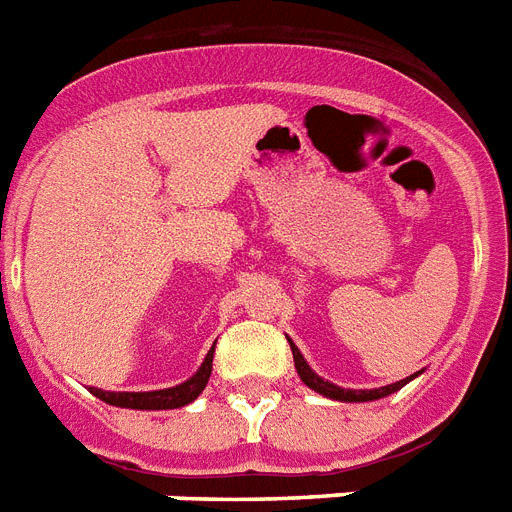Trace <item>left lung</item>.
<instances>
[{
    "mask_svg": "<svg viewBox=\"0 0 512 512\" xmlns=\"http://www.w3.org/2000/svg\"><path fill=\"white\" fill-rule=\"evenodd\" d=\"M287 342H290V350H293L295 371H298L301 382L306 384V387H311L314 392H319V395H324V398L337 400V403H371V400H382V398H387V395H392V392L403 390L405 384L421 374V371H416V374L400 379V382H392V384H387V387H374V390H345V387H337V384H332V382H327V379L319 377V374H316V371L308 366V361L303 358V353L298 350V345H295L290 337H287Z\"/></svg>",
    "mask_w": 512,
    "mask_h": 512,
    "instance_id": "8db88e82",
    "label": "left lung"
}]
</instances>
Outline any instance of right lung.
Wrapping results in <instances>:
<instances>
[{
  "mask_svg": "<svg viewBox=\"0 0 512 512\" xmlns=\"http://www.w3.org/2000/svg\"><path fill=\"white\" fill-rule=\"evenodd\" d=\"M217 345V342H214ZM214 345L206 353L204 363L198 366V371L185 382L167 387V390H151V392H109L99 390V387H88L96 398L104 400L107 405H117V408H130V411H172V408H183V405L193 403V400L204 392L211 377V361H214Z\"/></svg>",
  "mask_w": 512,
  "mask_h": 512,
  "instance_id": "right-lung-1",
  "label": "right lung"
}]
</instances>
